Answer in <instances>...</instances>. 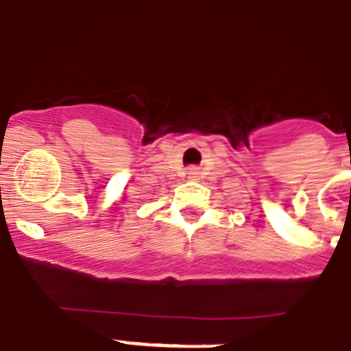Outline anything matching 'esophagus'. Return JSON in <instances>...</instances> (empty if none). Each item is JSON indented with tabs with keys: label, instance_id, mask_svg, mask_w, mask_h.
<instances>
[{
	"label": "esophagus",
	"instance_id": "esophagus-1",
	"mask_svg": "<svg viewBox=\"0 0 351 351\" xmlns=\"http://www.w3.org/2000/svg\"><path fill=\"white\" fill-rule=\"evenodd\" d=\"M198 171L197 169H189V178H197Z\"/></svg>",
	"mask_w": 351,
	"mask_h": 351
}]
</instances>
